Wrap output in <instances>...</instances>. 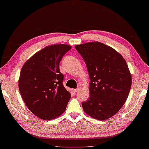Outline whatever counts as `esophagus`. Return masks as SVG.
Segmentation results:
<instances>
[{"mask_svg":"<svg viewBox=\"0 0 149 149\" xmlns=\"http://www.w3.org/2000/svg\"><path fill=\"white\" fill-rule=\"evenodd\" d=\"M78 91H79V88H76V89H73L72 91L74 92V93H76V92H78Z\"/></svg>","mask_w":149,"mask_h":149,"instance_id":"esophagus-1","label":"esophagus"}]
</instances>
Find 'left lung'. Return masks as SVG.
I'll use <instances>...</instances> for the list:
<instances>
[{
  "mask_svg": "<svg viewBox=\"0 0 149 149\" xmlns=\"http://www.w3.org/2000/svg\"><path fill=\"white\" fill-rule=\"evenodd\" d=\"M75 49L86 63L91 80L89 99L82 103L84 111L99 120L111 118L130 94L132 79L125 60L98 41L77 45Z\"/></svg>",
  "mask_w": 149,
  "mask_h": 149,
  "instance_id": "8db88e82",
  "label": "left lung"
}]
</instances>
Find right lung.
Segmentation results:
<instances>
[{"label": "right lung", "mask_w": 149, "mask_h": 149, "mask_svg": "<svg viewBox=\"0 0 149 149\" xmlns=\"http://www.w3.org/2000/svg\"><path fill=\"white\" fill-rule=\"evenodd\" d=\"M70 45L47 46L33 55L22 68L18 87L24 103L39 118L49 120L63 113L70 94L63 86L59 63Z\"/></svg>", "instance_id": "obj_1"}]
</instances>
